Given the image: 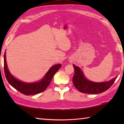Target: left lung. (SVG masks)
<instances>
[{
	"mask_svg": "<svg viewBox=\"0 0 124 124\" xmlns=\"http://www.w3.org/2000/svg\"><path fill=\"white\" fill-rule=\"evenodd\" d=\"M75 74L72 78L73 84L75 87L81 93L96 94L108 90L114 83L118 76L108 81L96 83L88 80L84 76L82 71L78 67L73 64Z\"/></svg>",
	"mask_w": 124,
	"mask_h": 124,
	"instance_id": "8db88e82",
	"label": "left lung"
}]
</instances>
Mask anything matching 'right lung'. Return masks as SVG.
Wrapping results in <instances>:
<instances>
[{
  "label": "right lung",
  "mask_w": 124,
  "mask_h": 124,
  "mask_svg": "<svg viewBox=\"0 0 124 124\" xmlns=\"http://www.w3.org/2000/svg\"><path fill=\"white\" fill-rule=\"evenodd\" d=\"M4 60L5 77L8 82L17 91L26 95H35L44 92L49 85L55 73L61 67V64L54 65L50 68L48 72L40 81L35 83H28L23 82L15 78L10 73L7 65L6 52L5 53Z\"/></svg>",
  "instance_id": "obj_1"
}]
</instances>
